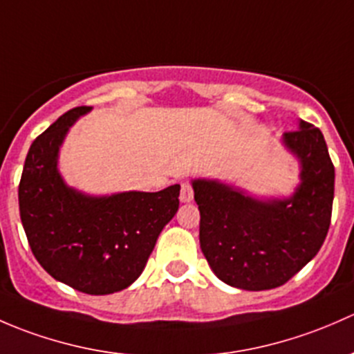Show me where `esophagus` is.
I'll use <instances>...</instances> for the list:
<instances>
[{
  "instance_id": "34e87169",
  "label": "esophagus",
  "mask_w": 354,
  "mask_h": 354,
  "mask_svg": "<svg viewBox=\"0 0 354 354\" xmlns=\"http://www.w3.org/2000/svg\"><path fill=\"white\" fill-rule=\"evenodd\" d=\"M192 198H194V192H192L191 184L184 182L180 185V203H191Z\"/></svg>"
}]
</instances>
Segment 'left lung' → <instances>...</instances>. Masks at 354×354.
<instances>
[{
  "label": "left lung",
  "mask_w": 354,
  "mask_h": 354,
  "mask_svg": "<svg viewBox=\"0 0 354 354\" xmlns=\"http://www.w3.org/2000/svg\"><path fill=\"white\" fill-rule=\"evenodd\" d=\"M300 163L288 198H257L216 178H194L199 243L223 283L247 291L285 285L322 247L330 225L334 165L320 129L300 121L281 138Z\"/></svg>",
  "instance_id": "left-lung-1"
}]
</instances>
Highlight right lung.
Listing matches in <instances>:
<instances>
[{
  "mask_svg": "<svg viewBox=\"0 0 354 354\" xmlns=\"http://www.w3.org/2000/svg\"><path fill=\"white\" fill-rule=\"evenodd\" d=\"M90 111L71 109L35 138L18 204L32 252L54 279L83 293L111 295L140 278L160 232L176 216L180 185L109 196L69 187L57 169L59 150L69 127Z\"/></svg>",
  "mask_w": 354,
  "mask_h": 354,
  "instance_id": "obj_1",
  "label": "right lung"
}]
</instances>
